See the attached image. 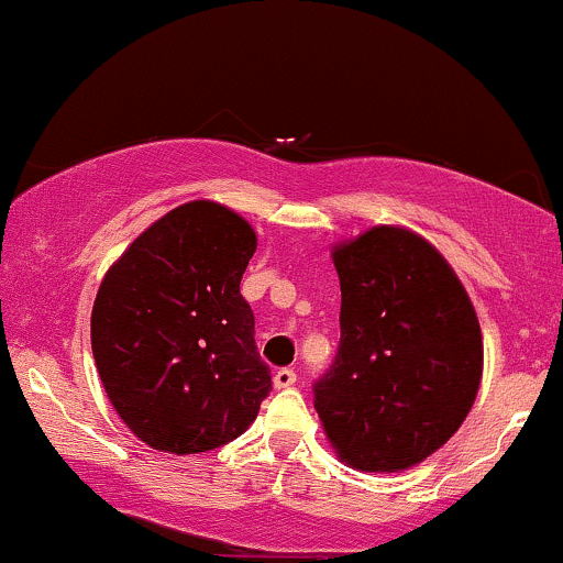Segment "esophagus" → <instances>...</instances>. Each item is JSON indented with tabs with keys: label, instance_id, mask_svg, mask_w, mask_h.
I'll return each instance as SVG.
<instances>
[{
	"label": "esophagus",
	"instance_id": "obj_1",
	"mask_svg": "<svg viewBox=\"0 0 563 563\" xmlns=\"http://www.w3.org/2000/svg\"><path fill=\"white\" fill-rule=\"evenodd\" d=\"M273 384H275V389H290V386L296 384V371H294V367H280V371H275Z\"/></svg>",
	"mask_w": 563,
	"mask_h": 563
}]
</instances>
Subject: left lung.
Here are the masks:
<instances>
[{
  "label": "left lung",
  "mask_w": 563,
  "mask_h": 563,
  "mask_svg": "<svg viewBox=\"0 0 563 563\" xmlns=\"http://www.w3.org/2000/svg\"><path fill=\"white\" fill-rule=\"evenodd\" d=\"M341 341L314 380V410L344 461L410 468L466 421L482 380V331L466 288L416 232L373 228L335 245Z\"/></svg>",
  "instance_id": "8db88e82"
}]
</instances>
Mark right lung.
<instances>
[{"mask_svg": "<svg viewBox=\"0 0 563 563\" xmlns=\"http://www.w3.org/2000/svg\"><path fill=\"white\" fill-rule=\"evenodd\" d=\"M251 224L192 200L151 224L102 277L92 354L108 399L153 450L192 455L241 437L273 391L241 277Z\"/></svg>", "mask_w": 563, "mask_h": 563, "instance_id": "add662e5", "label": "right lung"}]
</instances>
